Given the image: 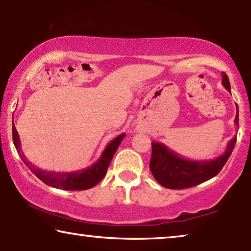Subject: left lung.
I'll list each match as a JSON object with an SVG mask.
<instances>
[{
	"mask_svg": "<svg viewBox=\"0 0 251 251\" xmlns=\"http://www.w3.org/2000/svg\"><path fill=\"white\" fill-rule=\"evenodd\" d=\"M222 83L228 92L231 85L227 75L222 74ZM238 107V105H236ZM234 123L239 126V109H236ZM236 143V136L229 140L225 152L214 160H190L180 156L162 143L152 142V157L150 169L157 183L170 190H183L197 186L215 177L228 160Z\"/></svg>",
	"mask_w": 251,
	"mask_h": 251,
	"instance_id": "8db88e82",
	"label": "left lung"
}]
</instances>
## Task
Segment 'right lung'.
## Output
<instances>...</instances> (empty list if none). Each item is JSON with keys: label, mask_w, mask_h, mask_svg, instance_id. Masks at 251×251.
I'll return each mask as SVG.
<instances>
[{"label": "right lung", "mask_w": 251, "mask_h": 251, "mask_svg": "<svg viewBox=\"0 0 251 251\" xmlns=\"http://www.w3.org/2000/svg\"><path fill=\"white\" fill-rule=\"evenodd\" d=\"M125 136L126 133H121V135H119L114 139L111 140L108 145L105 147L104 152L101 153V155L97 162L91 164L90 167L85 168L83 170L72 171V173H56V171H47L40 169V168L34 166L33 163H30L27 160L25 154L22 151L19 135L17 132V129L12 121L13 144H15L17 152H18L19 156L22 157L24 163L44 184L66 191H82L96 186L105 177L106 171H107L109 167V163H111L113 156H114V153L118 150L120 144H121L122 139L125 138Z\"/></svg>", "instance_id": "obj_1"}]
</instances>
